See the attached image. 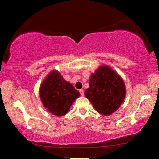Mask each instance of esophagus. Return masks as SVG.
Segmentation results:
<instances>
[{"mask_svg":"<svg viewBox=\"0 0 159 159\" xmlns=\"http://www.w3.org/2000/svg\"><path fill=\"white\" fill-rule=\"evenodd\" d=\"M79 92H80V95H81V96L84 95V91H83V90H80Z\"/></svg>","mask_w":159,"mask_h":159,"instance_id":"34e87169","label":"esophagus"}]
</instances>
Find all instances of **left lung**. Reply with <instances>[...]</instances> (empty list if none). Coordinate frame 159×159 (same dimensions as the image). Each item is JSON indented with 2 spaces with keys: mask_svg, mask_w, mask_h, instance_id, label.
Wrapping results in <instances>:
<instances>
[{
  "mask_svg": "<svg viewBox=\"0 0 159 159\" xmlns=\"http://www.w3.org/2000/svg\"><path fill=\"white\" fill-rule=\"evenodd\" d=\"M85 97L101 114L108 116L116 111L125 95L123 79L107 66H101L90 78Z\"/></svg>",
  "mask_w": 159,
  "mask_h": 159,
  "instance_id": "1",
  "label": "left lung"
}]
</instances>
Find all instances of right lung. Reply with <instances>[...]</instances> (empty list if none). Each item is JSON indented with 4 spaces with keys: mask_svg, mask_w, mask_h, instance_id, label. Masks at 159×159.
Here are the masks:
<instances>
[{
    "mask_svg": "<svg viewBox=\"0 0 159 159\" xmlns=\"http://www.w3.org/2000/svg\"><path fill=\"white\" fill-rule=\"evenodd\" d=\"M80 93L66 82L57 71L45 78L40 88V97L44 107L54 115L61 116L68 112Z\"/></svg>",
    "mask_w": 159,
    "mask_h": 159,
    "instance_id": "obj_1",
    "label": "right lung"
}]
</instances>
